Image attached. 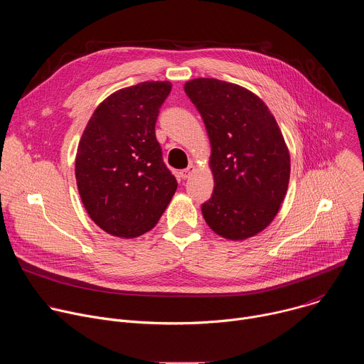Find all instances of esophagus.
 <instances>
[{
  "instance_id": "esophagus-1",
  "label": "esophagus",
  "mask_w": 364,
  "mask_h": 364,
  "mask_svg": "<svg viewBox=\"0 0 364 364\" xmlns=\"http://www.w3.org/2000/svg\"><path fill=\"white\" fill-rule=\"evenodd\" d=\"M194 171H196V167H194L193 164H190L186 170L181 171V177H183L184 180H186V178H190V176H191Z\"/></svg>"
}]
</instances>
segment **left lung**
Returning a JSON list of instances; mask_svg holds the SVG:
<instances>
[{
  "mask_svg": "<svg viewBox=\"0 0 364 364\" xmlns=\"http://www.w3.org/2000/svg\"><path fill=\"white\" fill-rule=\"evenodd\" d=\"M184 90L209 135L213 196L201 213L229 240H245L271 225L285 198L291 159L265 102L243 86L198 77Z\"/></svg>",
  "mask_w": 364,
  "mask_h": 364,
  "instance_id": "left-lung-1",
  "label": "left lung"
}]
</instances>
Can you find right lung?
Wrapping results in <instances>:
<instances>
[{
    "mask_svg": "<svg viewBox=\"0 0 364 364\" xmlns=\"http://www.w3.org/2000/svg\"><path fill=\"white\" fill-rule=\"evenodd\" d=\"M170 82H142L100 102L77 145L75 174L89 218L103 232L138 237L159 223L177 180L163 163L155 122Z\"/></svg>",
    "mask_w": 364,
    "mask_h": 364,
    "instance_id": "obj_1",
    "label": "right lung"
}]
</instances>
